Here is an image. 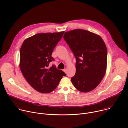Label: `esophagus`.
Wrapping results in <instances>:
<instances>
[{
    "instance_id": "obj_1",
    "label": "esophagus",
    "mask_w": 128,
    "mask_h": 128,
    "mask_svg": "<svg viewBox=\"0 0 128 128\" xmlns=\"http://www.w3.org/2000/svg\"><path fill=\"white\" fill-rule=\"evenodd\" d=\"M63 70V71H64L65 73H66V71H67V69H64Z\"/></svg>"
}]
</instances>
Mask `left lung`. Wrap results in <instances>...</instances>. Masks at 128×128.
I'll use <instances>...</instances> for the list:
<instances>
[{"label":"left lung","mask_w":128,"mask_h":128,"mask_svg":"<svg viewBox=\"0 0 128 128\" xmlns=\"http://www.w3.org/2000/svg\"><path fill=\"white\" fill-rule=\"evenodd\" d=\"M63 38L76 60V73L71 82L80 92H90L99 85L106 73L105 42L99 35L80 29L65 32Z\"/></svg>","instance_id":"8db88e82"}]
</instances>
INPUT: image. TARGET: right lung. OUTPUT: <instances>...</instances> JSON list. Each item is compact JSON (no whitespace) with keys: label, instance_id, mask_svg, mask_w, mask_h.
Listing matches in <instances>:
<instances>
[{"label":"right lung","instance_id":"add662e5","mask_svg":"<svg viewBox=\"0 0 128 128\" xmlns=\"http://www.w3.org/2000/svg\"><path fill=\"white\" fill-rule=\"evenodd\" d=\"M64 31L38 33L26 39L20 48V68L30 86L42 93H49L55 89L66 74L57 69L51 56L62 38Z\"/></svg>","mask_w":128,"mask_h":128}]
</instances>
